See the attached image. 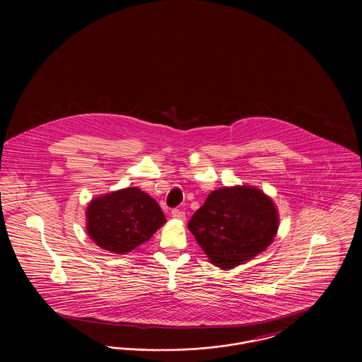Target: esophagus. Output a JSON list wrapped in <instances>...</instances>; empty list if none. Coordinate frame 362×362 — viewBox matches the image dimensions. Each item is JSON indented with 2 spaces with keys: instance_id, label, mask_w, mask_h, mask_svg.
Segmentation results:
<instances>
[{
  "instance_id": "esophagus-1",
  "label": "esophagus",
  "mask_w": 362,
  "mask_h": 362,
  "mask_svg": "<svg viewBox=\"0 0 362 362\" xmlns=\"http://www.w3.org/2000/svg\"><path fill=\"white\" fill-rule=\"evenodd\" d=\"M171 214H173V217L175 220H179V221H185V220H186V214H185V211H182V210L173 209Z\"/></svg>"
}]
</instances>
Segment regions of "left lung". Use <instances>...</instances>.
Returning <instances> with one entry per match:
<instances>
[{"instance_id":"8db88e82","label":"left lung","mask_w":362,"mask_h":362,"mask_svg":"<svg viewBox=\"0 0 362 362\" xmlns=\"http://www.w3.org/2000/svg\"><path fill=\"white\" fill-rule=\"evenodd\" d=\"M278 225L273 199L245 185L211 191L187 226L210 263L228 270L263 252L274 240Z\"/></svg>"}]
</instances>
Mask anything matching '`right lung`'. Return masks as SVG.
I'll list each match as a JSON object with an SVG mask.
<instances>
[{"label":"right lung","mask_w":362,"mask_h":362,"mask_svg":"<svg viewBox=\"0 0 362 362\" xmlns=\"http://www.w3.org/2000/svg\"><path fill=\"white\" fill-rule=\"evenodd\" d=\"M86 233L100 248L127 254L167 223L155 199L137 187L93 198L86 207Z\"/></svg>","instance_id":"right-lung-1"}]
</instances>
